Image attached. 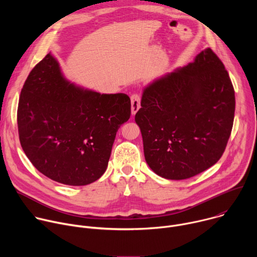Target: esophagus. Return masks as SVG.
Returning a JSON list of instances; mask_svg holds the SVG:
<instances>
[{
  "instance_id": "34e87169",
  "label": "esophagus",
  "mask_w": 257,
  "mask_h": 257,
  "mask_svg": "<svg viewBox=\"0 0 257 257\" xmlns=\"http://www.w3.org/2000/svg\"><path fill=\"white\" fill-rule=\"evenodd\" d=\"M140 95L138 93H133L131 95V112L132 115H135L138 109L140 108Z\"/></svg>"
}]
</instances>
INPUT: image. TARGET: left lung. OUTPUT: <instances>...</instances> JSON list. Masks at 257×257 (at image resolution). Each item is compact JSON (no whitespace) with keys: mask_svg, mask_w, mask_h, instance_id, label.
I'll return each instance as SVG.
<instances>
[{"mask_svg":"<svg viewBox=\"0 0 257 257\" xmlns=\"http://www.w3.org/2000/svg\"><path fill=\"white\" fill-rule=\"evenodd\" d=\"M235 114L224 64L208 48L192 63L144 87L135 115L145 161L169 180L191 178L223 156Z\"/></svg>","mask_w":257,"mask_h":257,"instance_id":"obj_1","label":"left lung"}]
</instances>
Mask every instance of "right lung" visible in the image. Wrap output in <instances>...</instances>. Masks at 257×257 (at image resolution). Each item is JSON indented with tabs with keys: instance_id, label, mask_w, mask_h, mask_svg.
<instances>
[{
	"instance_id": "add662e5",
	"label": "right lung",
	"mask_w": 257,
	"mask_h": 257,
	"mask_svg": "<svg viewBox=\"0 0 257 257\" xmlns=\"http://www.w3.org/2000/svg\"><path fill=\"white\" fill-rule=\"evenodd\" d=\"M130 115L127 94H100L71 83L48 54L21 90L19 139L42 174L65 185L83 186L105 172L117 131Z\"/></svg>"
}]
</instances>
